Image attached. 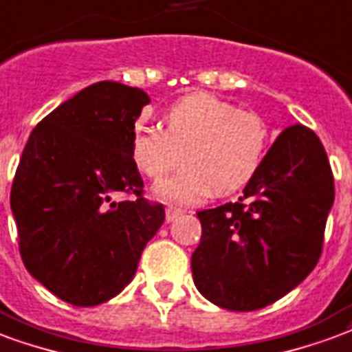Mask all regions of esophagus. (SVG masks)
Returning a JSON list of instances; mask_svg holds the SVG:
<instances>
[{"mask_svg":"<svg viewBox=\"0 0 352 352\" xmlns=\"http://www.w3.org/2000/svg\"><path fill=\"white\" fill-rule=\"evenodd\" d=\"M182 215H184V211L178 210V208H166L165 210V217L168 223H173V221H176V219Z\"/></svg>","mask_w":352,"mask_h":352,"instance_id":"1","label":"esophagus"}]
</instances>
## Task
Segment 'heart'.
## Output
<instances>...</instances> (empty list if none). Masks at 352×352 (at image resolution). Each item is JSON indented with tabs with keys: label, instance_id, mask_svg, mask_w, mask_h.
Instances as JSON below:
<instances>
[{
	"label": "heart",
	"instance_id": "heart-1",
	"mask_svg": "<svg viewBox=\"0 0 352 352\" xmlns=\"http://www.w3.org/2000/svg\"><path fill=\"white\" fill-rule=\"evenodd\" d=\"M165 129L137 126L131 155L148 178L161 179L186 161L154 195L173 204H197L211 195H232L254 178L269 150V128L252 111L210 92L184 96L166 109Z\"/></svg>",
	"mask_w": 352,
	"mask_h": 352
}]
</instances>
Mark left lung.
<instances>
[{"label":"left lung","mask_w":352,"mask_h":352,"mask_svg":"<svg viewBox=\"0 0 352 352\" xmlns=\"http://www.w3.org/2000/svg\"><path fill=\"white\" fill-rule=\"evenodd\" d=\"M332 204L334 178L323 144L311 129L289 126L237 202L197 213V289L232 311L276 302L316 267Z\"/></svg>","instance_id":"8db88e82"}]
</instances>
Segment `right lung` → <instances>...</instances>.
Listing matches in <instances>:
<instances>
[{"label": "right lung", "instance_id": "right-lung-1", "mask_svg": "<svg viewBox=\"0 0 352 352\" xmlns=\"http://www.w3.org/2000/svg\"><path fill=\"white\" fill-rule=\"evenodd\" d=\"M150 96L100 81L36 126L16 170L10 210L29 274L65 302L96 306L135 276L146 243L165 221L141 197L131 155L135 122ZM135 192V201L114 198Z\"/></svg>", "mask_w": 352, "mask_h": 352}]
</instances>
